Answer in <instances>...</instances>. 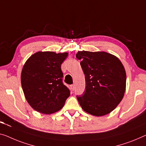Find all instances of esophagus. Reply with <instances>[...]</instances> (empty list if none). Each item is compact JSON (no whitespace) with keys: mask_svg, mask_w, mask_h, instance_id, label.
<instances>
[{"mask_svg":"<svg viewBox=\"0 0 146 146\" xmlns=\"http://www.w3.org/2000/svg\"><path fill=\"white\" fill-rule=\"evenodd\" d=\"M71 89H72V90L73 91V90H75V84H71Z\"/></svg>","mask_w":146,"mask_h":146,"instance_id":"1","label":"esophagus"}]
</instances>
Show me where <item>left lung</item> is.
Wrapping results in <instances>:
<instances>
[{
	"label": "left lung",
	"mask_w": 146,
	"mask_h": 146,
	"mask_svg": "<svg viewBox=\"0 0 146 146\" xmlns=\"http://www.w3.org/2000/svg\"><path fill=\"white\" fill-rule=\"evenodd\" d=\"M85 76L83 94L77 96L84 111L103 116L121 102L126 88L125 67L119 58L106 52L79 51L76 54Z\"/></svg>",
	"instance_id": "8db88e82"
}]
</instances>
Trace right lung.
I'll return each instance as SVG.
<instances>
[{
	"label": "right lung",
	"instance_id": "add662e5",
	"mask_svg": "<svg viewBox=\"0 0 146 146\" xmlns=\"http://www.w3.org/2000/svg\"><path fill=\"white\" fill-rule=\"evenodd\" d=\"M67 56V52H38L26 61L21 71V86L35 110L51 114L64 106L70 90L63 83L61 65Z\"/></svg>",
	"mask_w": 146,
	"mask_h": 146
}]
</instances>
